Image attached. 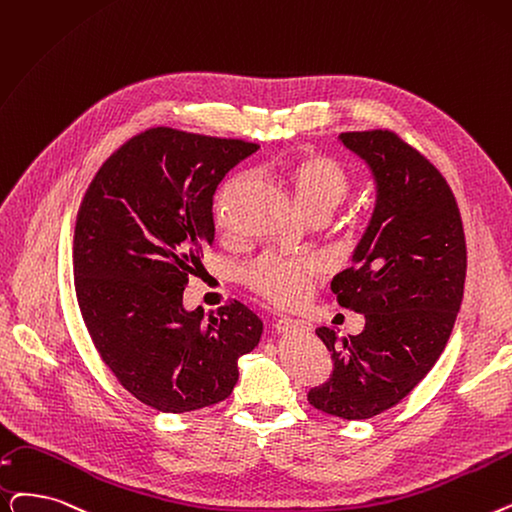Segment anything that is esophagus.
Returning <instances> with one entry per match:
<instances>
[{"label":"esophagus","instance_id":"34e87169","mask_svg":"<svg viewBox=\"0 0 512 512\" xmlns=\"http://www.w3.org/2000/svg\"><path fill=\"white\" fill-rule=\"evenodd\" d=\"M276 330L280 332V335H286V332H309L311 324L297 320V318H280L276 322Z\"/></svg>","mask_w":512,"mask_h":512}]
</instances>
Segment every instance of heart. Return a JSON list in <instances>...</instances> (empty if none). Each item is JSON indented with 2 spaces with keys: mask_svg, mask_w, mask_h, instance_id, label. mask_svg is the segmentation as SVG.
Listing matches in <instances>:
<instances>
[{
  "mask_svg": "<svg viewBox=\"0 0 512 512\" xmlns=\"http://www.w3.org/2000/svg\"><path fill=\"white\" fill-rule=\"evenodd\" d=\"M242 182H247V177H238L219 194V224L226 226L230 201ZM291 182L311 221L330 219L347 201L353 188L351 173L345 165H341L337 159L326 157V154L316 152L303 154L291 165ZM320 272L322 263L318 259H291L268 253L257 257L244 270V282L265 301L286 307L305 299L311 282L320 276Z\"/></svg>",
  "mask_w": 512,
  "mask_h": 512,
  "instance_id": "b5f03b06",
  "label": "heart"
}]
</instances>
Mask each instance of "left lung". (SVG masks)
<instances>
[{"mask_svg": "<svg viewBox=\"0 0 512 512\" xmlns=\"http://www.w3.org/2000/svg\"><path fill=\"white\" fill-rule=\"evenodd\" d=\"M339 140L368 165L376 203L351 268L332 280L341 307L364 314L360 335L337 343L316 328L335 362L309 404L345 420L393 408L427 376L460 311L466 242L443 175L393 131H347Z\"/></svg>", "mask_w": 512, "mask_h": 512, "instance_id": "left-lung-1", "label": "left lung"}]
</instances>
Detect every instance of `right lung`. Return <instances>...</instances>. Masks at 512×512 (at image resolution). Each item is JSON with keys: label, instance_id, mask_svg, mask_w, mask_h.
<instances>
[{"label": "right lung", "instance_id": "add662e5", "mask_svg": "<svg viewBox=\"0 0 512 512\" xmlns=\"http://www.w3.org/2000/svg\"><path fill=\"white\" fill-rule=\"evenodd\" d=\"M257 144L154 127L125 142L87 188L73 242L75 293L104 364L142 404L182 414L232 393L263 322L238 301L184 307L215 240L213 201Z\"/></svg>", "mask_w": 512, "mask_h": 512}]
</instances>
